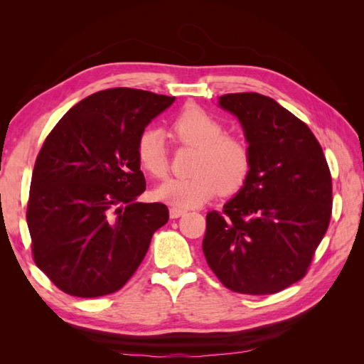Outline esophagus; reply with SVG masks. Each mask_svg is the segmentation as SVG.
<instances>
[{
  "label": "esophagus",
  "mask_w": 364,
  "mask_h": 364,
  "mask_svg": "<svg viewBox=\"0 0 364 364\" xmlns=\"http://www.w3.org/2000/svg\"><path fill=\"white\" fill-rule=\"evenodd\" d=\"M185 213H186V211H185V209H182V208H176V206L170 208V217H171V218H179V217H182Z\"/></svg>",
  "instance_id": "obj_1"
}]
</instances>
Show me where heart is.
Masks as SVG:
<instances>
[{
	"label": "heart",
	"mask_w": 364,
	"mask_h": 364,
	"mask_svg": "<svg viewBox=\"0 0 364 364\" xmlns=\"http://www.w3.org/2000/svg\"><path fill=\"white\" fill-rule=\"evenodd\" d=\"M171 135L181 144L199 150L190 179H167L158 185L156 200L176 208H197L214 196H234L246 185L252 170V151L247 142L225 134L220 121L196 105L182 107L170 124ZM141 168L153 178H164L168 158L164 138L156 129L142 132L136 142Z\"/></svg>",
	"instance_id": "heart-1"
}]
</instances>
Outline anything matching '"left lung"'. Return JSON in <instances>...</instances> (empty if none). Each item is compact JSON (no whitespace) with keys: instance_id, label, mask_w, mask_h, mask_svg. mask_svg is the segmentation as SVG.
Listing matches in <instances>:
<instances>
[{"instance_id":"8db88e82","label":"left lung","mask_w":364,"mask_h":364,"mask_svg":"<svg viewBox=\"0 0 364 364\" xmlns=\"http://www.w3.org/2000/svg\"><path fill=\"white\" fill-rule=\"evenodd\" d=\"M243 126L252 151L246 185L206 214L203 253L226 289L273 294L302 279L329 226L333 181L304 121L257 92L218 100Z\"/></svg>"}]
</instances>
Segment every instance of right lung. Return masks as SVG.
Returning a JSON list of instances; mask_svg holds the SVG:
<instances>
[{
	"label": "right lung",
	"instance_id": "1",
	"mask_svg": "<svg viewBox=\"0 0 364 364\" xmlns=\"http://www.w3.org/2000/svg\"><path fill=\"white\" fill-rule=\"evenodd\" d=\"M173 102L134 87L98 91L73 106L43 141L27 225L33 259L63 293L118 291L168 222L164 203L135 202L146 191L136 142Z\"/></svg>",
	"mask_w": 364,
	"mask_h": 364
}]
</instances>
